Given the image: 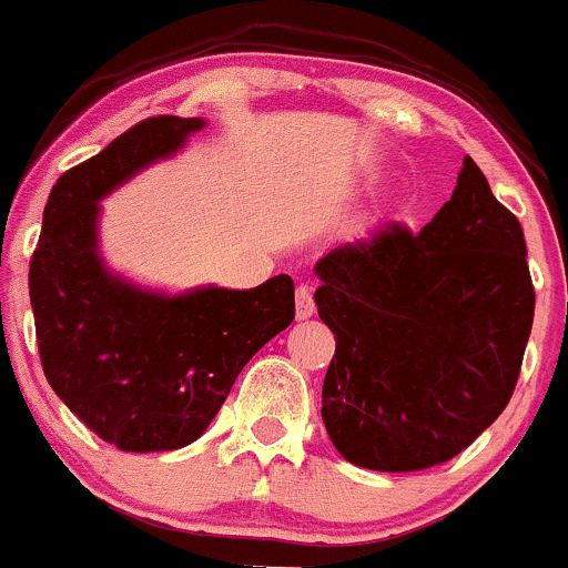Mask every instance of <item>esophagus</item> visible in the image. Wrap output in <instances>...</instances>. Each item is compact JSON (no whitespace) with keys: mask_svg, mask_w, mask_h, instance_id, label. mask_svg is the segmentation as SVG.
<instances>
[{"mask_svg":"<svg viewBox=\"0 0 568 568\" xmlns=\"http://www.w3.org/2000/svg\"><path fill=\"white\" fill-rule=\"evenodd\" d=\"M313 313H315L313 294H310L307 285H300V288H296V318L307 321Z\"/></svg>","mask_w":568,"mask_h":568,"instance_id":"1","label":"esophagus"}]
</instances>
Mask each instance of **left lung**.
<instances>
[{
  "label": "left lung",
  "instance_id": "8db88e82",
  "mask_svg": "<svg viewBox=\"0 0 568 568\" xmlns=\"http://www.w3.org/2000/svg\"><path fill=\"white\" fill-rule=\"evenodd\" d=\"M523 229L470 158L410 234L384 223L315 264L337 348L324 378L334 449L373 470L452 459L500 416L534 324Z\"/></svg>",
  "mask_w": 568,
  "mask_h": 568
}]
</instances>
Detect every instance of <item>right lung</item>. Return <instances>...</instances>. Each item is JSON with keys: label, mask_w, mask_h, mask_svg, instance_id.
<instances>
[{"label": "right lung", "mask_w": 568, "mask_h": 568, "mask_svg": "<svg viewBox=\"0 0 568 568\" xmlns=\"http://www.w3.org/2000/svg\"><path fill=\"white\" fill-rule=\"evenodd\" d=\"M206 119L154 116L59 176L29 264L43 373L75 416L122 452H171L204 435L236 375L294 321V280L182 294L105 266L100 201L174 158Z\"/></svg>", "instance_id": "obj_1"}]
</instances>
